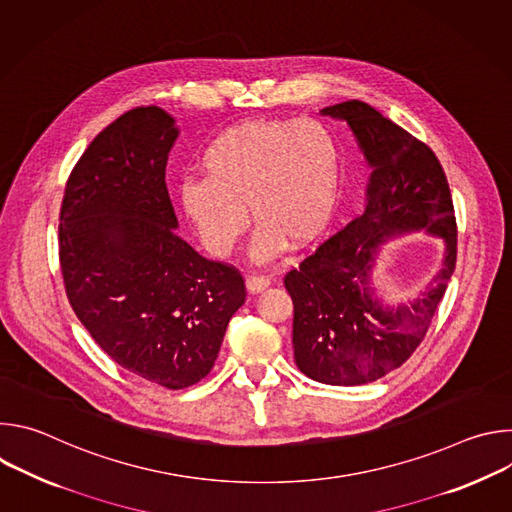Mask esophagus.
Wrapping results in <instances>:
<instances>
[{
  "instance_id": "obj_1",
  "label": "esophagus",
  "mask_w": 512,
  "mask_h": 512,
  "mask_svg": "<svg viewBox=\"0 0 512 512\" xmlns=\"http://www.w3.org/2000/svg\"><path fill=\"white\" fill-rule=\"evenodd\" d=\"M245 285H247L249 294H261L263 289L269 287V279L263 277V275H249V277L245 279Z\"/></svg>"
}]
</instances>
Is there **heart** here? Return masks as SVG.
I'll return each instance as SVG.
<instances>
[{
  "label": "heart",
  "mask_w": 512,
  "mask_h": 512,
  "mask_svg": "<svg viewBox=\"0 0 512 512\" xmlns=\"http://www.w3.org/2000/svg\"><path fill=\"white\" fill-rule=\"evenodd\" d=\"M342 156L332 129L314 119H247L218 133L200 156L202 178L180 186V208L202 247L227 257L257 221L251 257L306 247L330 225Z\"/></svg>",
  "instance_id": "b5f03b06"
}]
</instances>
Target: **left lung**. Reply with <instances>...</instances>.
<instances>
[{
    "label": "left lung",
    "instance_id": "1",
    "mask_svg": "<svg viewBox=\"0 0 512 512\" xmlns=\"http://www.w3.org/2000/svg\"><path fill=\"white\" fill-rule=\"evenodd\" d=\"M320 113L352 131L371 168L367 202L283 281L294 300L298 369L352 387L401 367L423 340L456 267V218L446 174L425 143L356 99ZM419 230L443 239V267L417 299L391 307L372 283L376 257L391 238Z\"/></svg>",
    "mask_w": 512,
    "mask_h": 512
}]
</instances>
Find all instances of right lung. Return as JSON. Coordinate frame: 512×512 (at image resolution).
I'll list each match as a JSON object with an SVG mask.
<instances>
[{
	"label": "right lung",
	"mask_w": 512,
	"mask_h": 512,
	"mask_svg": "<svg viewBox=\"0 0 512 512\" xmlns=\"http://www.w3.org/2000/svg\"><path fill=\"white\" fill-rule=\"evenodd\" d=\"M178 135L154 105L107 125L70 172L58 229L77 318L119 367L172 391L210 373L247 296L235 267L176 233L166 164Z\"/></svg>",
	"instance_id": "right-lung-1"
}]
</instances>
